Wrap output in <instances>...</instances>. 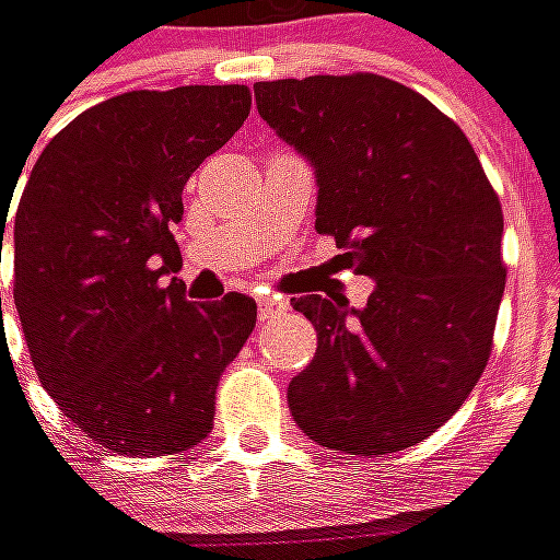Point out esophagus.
<instances>
[{"mask_svg": "<svg viewBox=\"0 0 560 560\" xmlns=\"http://www.w3.org/2000/svg\"><path fill=\"white\" fill-rule=\"evenodd\" d=\"M258 312H260V320H269V317H276V314L288 312V302L281 300V296H269V293H260V296H258Z\"/></svg>", "mask_w": 560, "mask_h": 560, "instance_id": "34e87169", "label": "esophagus"}]
</instances>
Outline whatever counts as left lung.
Wrapping results in <instances>:
<instances>
[{
    "instance_id": "obj_1",
    "label": "left lung",
    "mask_w": 560,
    "mask_h": 560,
    "mask_svg": "<svg viewBox=\"0 0 560 560\" xmlns=\"http://www.w3.org/2000/svg\"><path fill=\"white\" fill-rule=\"evenodd\" d=\"M260 118L317 177V234L374 279L364 308L291 300L317 329L288 385L323 448L392 454L448 421L490 362L504 296L499 196L448 115L376 73L255 85Z\"/></svg>"
}]
</instances>
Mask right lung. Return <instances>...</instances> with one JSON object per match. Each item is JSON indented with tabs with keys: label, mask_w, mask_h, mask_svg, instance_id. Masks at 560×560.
<instances>
[{
	"label": "right lung",
	"mask_w": 560,
	"mask_h": 560,
	"mask_svg": "<svg viewBox=\"0 0 560 560\" xmlns=\"http://www.w3.org/2000/svg\"><path fill=\"white\" fill-rule=\"evenodd\" d=\"M246 85L127 91L44 148L14 217V305L40 385L112 454L163 457L213 430L217 385L255 329L243 293L165 279L184 186L243 127ZM8 192L0 196V255ZM2 260V258H0ZM2 302V300H0Z\"/></svg>",
	"instance_id": "right-lung-1"
}]
</instances>
